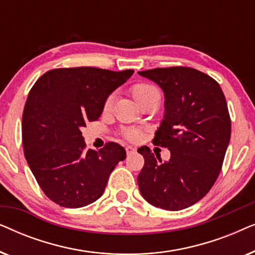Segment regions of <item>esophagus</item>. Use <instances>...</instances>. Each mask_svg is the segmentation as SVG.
<instances>
[{"instance_id": "esophagus-1", "label": "esophagus", "mask_w": 255, "mask_h": 255, "mask_svg": "<svg viewBox=\"0 0 255 255\" xmlns=\"http://www.w3.org/2000/svg\"><path fill=\"white\" fill-rule=\"evenodd\" d=\"M125 149H127L128 154H131V153H134L135 151H137V149H135V147H133V146H127Z\"/></svg>"}]
</instances>
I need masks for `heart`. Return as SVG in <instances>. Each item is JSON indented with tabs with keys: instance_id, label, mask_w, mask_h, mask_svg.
Segmentation results:
<instances>
[{
	"instance_id": "b5f03b06",
	"label": "heart",
	"mask_w": 255,
	"mask_h": 255,
	"mask_svg": "<svg viewBox=\"0 0 255 255\" xmlns=\"http://www.w3.org/2000/svg\"><path fill=\"white\" fill-rule=\"evenodd\" d=\"M131 93H132V96L134 97V100L140 104L142 101L147 99L148 96H151L152 94H155L158 92H156L154 87L149 85V83H135V85L131 87ZM114 101H115V95L114 94H110V95L106 99V101H104L103 110L104 111L110 110L114 104ZM140 134H141L140 131L134 130V128H128V130H125L123 132V135L127 139H128V140H137V139H139V137H140Z\"/></svg>"
}]
</instances>
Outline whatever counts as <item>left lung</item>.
Returning <instances> with one entry per match:
<instances>
[{
	"label": "left lung",
	"instance_id": "8db88e82",
	"mask_svg": "<svg viewBox=\"0 0 255 255\" xmlns=\"http://www.w3.org/2000/svg\"><path fill=\"white\" fill-rule=\"evenodd\" d=\"M138 74L165 94V115L153 144L170 151V159L162 162L146 146L138 148L145 160L139 190L156 208L182 210L203 198L221 173L231 137L224 93L211 76L190 67Z\"/></svg>",
	"mask_w": 255,
	"mask_h": 255
}]
</instances>
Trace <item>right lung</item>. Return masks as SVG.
Segmentation results:
<instances>
[{
	"label": "right lung",
	"instance_id": "obj_1",
	"mask_svg": "<svg viewBox=\"0 0 255 255\" xmlns=\"http://www.w3.org/2000/svg\"><path fill=\"white\" fill-rule=\"evenodd\" d=\"M133 69L57 68L40 76L22 120L24 155L44 194L61 207H86L102 196L127 152L117 142L86 151L81 128L99 120L104 101Z\"/></svg>",
	"mask_w": 255,
	"mask_h": 255
}]
</instances>
